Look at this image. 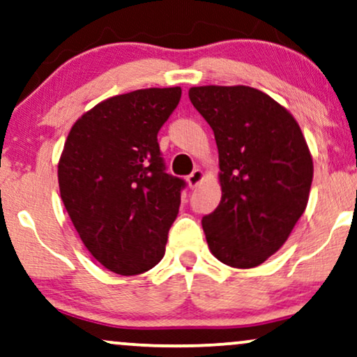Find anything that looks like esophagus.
<instances>
[{"label":"esophagus","mask_w":357,"mask_h":357,"mask_svg":"<svg viewBox=\"0 0 357 357\" xmlns=\"http://www.w3.org/2000/svg\"><path fill=\"white\" fill-rule=\"evenodd\" d=\"M202 179H204V173H202L201 169H194L186 178V181L189 184V188H196L197 184L202 183Z\"/></svg>","instance_id":"34e87169"}]
</instances>
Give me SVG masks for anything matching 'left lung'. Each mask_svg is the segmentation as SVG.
Wrapping results in <instances>:
<instances>
[{"instance_id": "obj_1", "label": "left lung", "mask_w": 357, "mask_h": 357, "mask_svg": "<svg viewBox=\"0 0 357 357\" xmlns=\"http://www.w3.org/2000/svg\"><path fill=\"white\" fill-rule=\"evenodd\" d=\"M214 132L222 197L202 218L207 245L234 268L264 264L287 242L306 209L313 160L285 107L245 85L189 89Z\"/></svg>"}]
</instances>
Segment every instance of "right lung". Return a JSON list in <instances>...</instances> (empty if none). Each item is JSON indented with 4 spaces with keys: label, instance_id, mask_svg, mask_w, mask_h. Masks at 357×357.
<instances>
[{
    "label": "right lung",
    "instance_id": "1",
    "mask_svg": "<svg viewBox=\"0 0 357 357\" xmlns=\"http://www.w3.org/2000/svg\"><path fill=\"white\" fill-rule=\"evenodd\" d=\"M181 89L107 98L70 128L57 166L67 214L103 267L138 275L163 259L186 183L166 173L158 132Z\"/></svg>",
    "mask_w": 357,
    "mask_h": 357
}]
</instances>
